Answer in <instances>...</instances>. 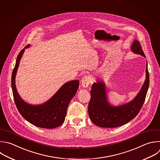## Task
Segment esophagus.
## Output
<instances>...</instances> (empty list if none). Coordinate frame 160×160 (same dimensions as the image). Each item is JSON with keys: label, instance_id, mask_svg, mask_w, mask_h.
<instances>
[{"label": "esophagus", "instance_id": "1", "mask_svg": "<svg viewBox=\"0 0 160 160\" xmlns=\"http://www.w3.org/2000/svg\"><path fill=\"white\" fill-rule=\"evenodd\" d=\"M92 81V77L89 75H85L84 76L82 79V86L85 88H87L88 87L89 84Z\"/></svg>", "mask_w": 160, "mask_h": 160}]
</instances>
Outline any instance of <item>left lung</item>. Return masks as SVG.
Returning a JSON list of instances; mask_svg holds the SVG:
<instances>
[{"mask_svg":"<svg viewBox=\"0 0 160 160\" xmlns=\"http://www.w3.org/2000/svg\"><path fill=\"white\" fill-rule=\"evenodd\" d=\"M131 49L133 52L146 58L138 41L134 40ZM149 85V75L146 64V80L138 94L131 102L114 107L108 102L105 83L97 81L92 85L90 91L91 97L88 107L90 119L96 126L108 128L119 127L129 122L140 111L146 98Z\"/></svg>","mask_w":160,"mask_h":160,"instance_id":"obj_1","label":"left lung"}]
</instances>
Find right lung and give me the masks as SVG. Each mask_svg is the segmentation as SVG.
<instances>
[{"instance_id":"right-lung-1","label":"right lung","mask_w":160,"mask_h":160,"mask_svg":"<svg viewBox=\"0 0 160 160\" xmlns=\"http://www.w3.org/2000/svg\"><path fill=\"white\" fill-rule=\"evenodd\" d=\"M29 46H26L20 51L12 73L11 86L14 102L19 113L31 124L42 128H55L64 122L68 104L76 94L79 81L72 80L65 83L49 100L42 104L34 105L24 101L16 90L15 78L24 49Z\"/></svg>"}]
</instances>
